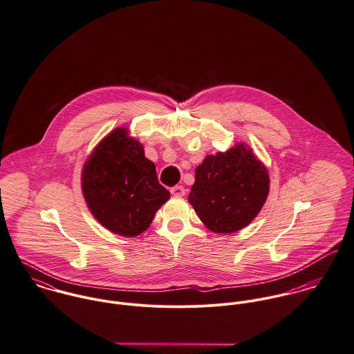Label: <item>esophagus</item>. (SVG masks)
Listing matches in <instances>:
<instances>
[{"label":"esophagus","mask_w":354,"mask_h":354,"mask_svg":"<svg viewBox=\"0 0 354 354\" xmlns=\"http://www.w3.org/2000/svg\"><path fill=\"white\" fill-rule=\"evenodd\" d=\"M169 192H171V194L174 196H183L185 193H186L183 186H174V187H171Z\"/></svg>","instance_id":"esophagus-1"}]
</instances>
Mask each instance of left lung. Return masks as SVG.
<instances>
[{"label":"left lung","instance_id":"obj_1","mask_svg":"<svg viewBox=\"0 0 354 354\" xmlns=\"http://www.w3.org/2000/svg\"><path fill=\"white\" fill-rule=\"evenodd\" d=\"M269 183L266 167L247 145L237 144L227 152L206 156L196 167L189 202L210 231L232 234L261 212Z\"/></svg>","mask_w":354,"mask_h":354}]
</instances>
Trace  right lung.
<instances>
[{"instance_id":"1","label":"right lung","mask_w":354,"mask_h":354,"mask_svg":"<svg viewBox=\"0 0 354 354\" xmlns=\"http://www.w3.org/2000/svg\"><path fill=\"white\" fill-rule=\"evenodd\" d=\"M81 187L93 217L127 237L142 234L169 199L158 183L156 165L124 127L113 130L93 149L82 167Z\"/></svg>"}]
</instances>
